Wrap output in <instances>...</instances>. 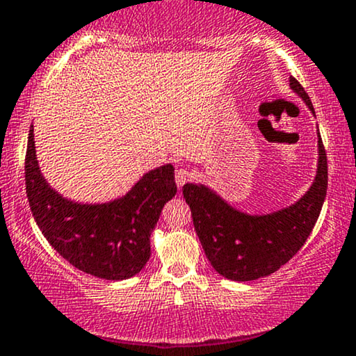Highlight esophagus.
Wrapping results in <instances>:
<instances>
[{
	"mask_svg": "<svg viewBox=\"0 0 356 356\" xmlns=\"http://www.w3.org/2000/svg\"><path fill=\"white\" fill-rule=\"evenodd\" d=\"M191 179H193V173L189 172L188 168H178L177 172H175V181H177L179 188H181L184 183L191 181Z\"/></svg>",
	"mask_w": 356,
	"mask_h": 356,
	"instance_id": "1",
	"label": "esophagus"
}]
</instances>
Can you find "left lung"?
I'll return each mask as SVG.
<instances>
[{
	"label": "left lung",
	"instance_id": "8db88e82",
	"mask_svg": "<svg viewBox=\"0 0 356 356\" xmlns=\"http://www.w3.org/2000/svg\"><path fill=\"white\" fill-rule=\"evenodd\" d=\"M296 92L313 111L308 94L295 77ZM318 172L300 201L266 216H250L232 207L204 184L186 183L183 196L209 262L228 280L248 282L274 274L286 264L311 235L327 193V157L318 133Z\"/></svg>",
	"mask_w": 356,
	"mask_h": 356
}]
</instances>
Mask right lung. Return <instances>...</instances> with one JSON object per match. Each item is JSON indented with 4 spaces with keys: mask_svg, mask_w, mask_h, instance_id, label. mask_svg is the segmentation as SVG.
Returning <instances> with one entry per match:
<instances>
[{
    "mask_svg": "<svg viewBox=\"0 0 356 356\" xmlns=\"http://www.w3.org/2000/svg\"><path fill=\"white\" fill-rule=\"evenodd\" d=\"M29 206L48 243L86 274L129 279L150 257V233L165 204L177 194L173 165L145 173L126 196L105 204H81L50 188L38 168L31 124L26 154Z\"/></svg>",
    "mask_w": 356,
    "mask_h": 356,
    "instance_id": "obj_1",
    "label": "right lung"
}]
</instances>
